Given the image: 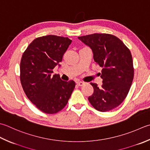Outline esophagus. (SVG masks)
I'll list each match as a JSON object with an SVG mask.
<instances>
[{
    "label": "esophagus",
    "instance_id": "esophagus-1",
    "mask_svg": "<svg viewBox=\"0 0 150 150\" xmlns=\"http://www.w3.org/2000/svg\"><path fill=\"white\" fill-rule=\"evenodd\" d=\"M77 84L79 86H83V85L84 84V83H83V82H81V81H80V82H77Z\"/></svg>",
    "mask_w": 150,
    "mask_h": 150
}]
</instances>
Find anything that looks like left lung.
Wrapping results in <instances>:
<instances>
[{"label":"left lung","mask_w":150,"mask_h":150,"mask_svg":"<svg viewBox=\"0 0 150 150\" xmlns=\"http://www.w3.org/2000/svg\"><path fill=\"white\" fill-rule=\"evenodd\" d=\"M78 39L92 49L93 59L103 67L101 86L91 83L93 94L88 97L97 110L107 112L124 101L133 83L134 69L131 52L119 38L108 34L86 35Z\"/></svg>","instance_id":"left-lung-1"}]
</instances>
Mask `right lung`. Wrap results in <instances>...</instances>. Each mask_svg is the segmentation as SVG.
Returning a JSON list of instances; mask_svg holds the SVG:
<instances>
[{
  "mask_svg": "<svg viewBox=\"0 0 150 150\" xmlns=\"http://www.w3.org/2000/svg\"><path fill=\"white\" fill-rule=\"evenodd\" d=\"M72 41L68 38L48 35L32 41L23 53L20 64V79L23 90L38 109L55 114L65 107L75 83L64 81L52 75L60 66L62 57Z\"/></svg>",
  "mask_w": 150,
  "mask_h": 150,
  "instance_id": "right-lung-1",
  "label": "right lung"
}]
</instances>
